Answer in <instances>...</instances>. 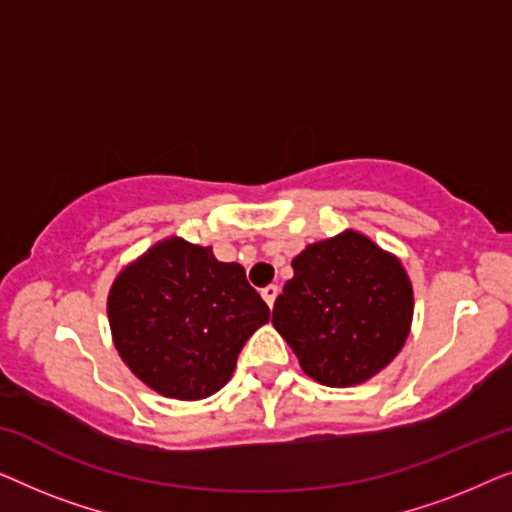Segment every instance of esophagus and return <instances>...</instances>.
<instances>
[{"mask_svg": "<svg viewBox=\"0 0 512 512\" xmlns=\"http://www.w3.org/2000/svg\"><path fill=\"white\" fill-rule=\"evenodd\" d=\"M261 296H263L265 303H268V305L272 307V305H275L277 296H279V286H277V284H268V286H265V289L261 291Z\"/></svg>", "mask_w": 512, "mask_h": 512, "instance_id": "esophagus-1", "label": "esophagus"}]
</instances>
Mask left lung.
<instances>
[{
    "instance_id": "obj_1",
    "label": "left lung",
    "mask_w": 512,
    "mask_h": 512,
    "mask_svg": "<svg viewBox=\"0 0 512 512\" xmlns=\"http://www.w3.org/2000/svg\"><path fill=\"white\" fill-rule=\"evenodd\" d=\"M291 268L272 324L305 373L326 387H352L380 373L412 321V286L398 258L347 230L310 244Z\"/></svg>"
}]
</instances>
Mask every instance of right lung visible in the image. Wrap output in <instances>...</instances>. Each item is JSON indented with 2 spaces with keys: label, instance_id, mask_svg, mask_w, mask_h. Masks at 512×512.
Returning <instances> with one entry per match:
<instances>
[{
  "label": "right lung",
  "instance_id": "right-lung-1",
  "mask_svg": "<svg viewBox=\"0 0 512 512\" xmlns=\"http://www.w3.org/2000/svg\"><path fill=\"white\" fill-rule=\"evenodd\" d=\"M114 345L158 394L195 401L233 375L244 342L270 307L237 263L209 247L165 240L125 268L109 293Z\"/></svg>",
  "mask_w": 512,
  "mask_h": 512
}]
</instances>
